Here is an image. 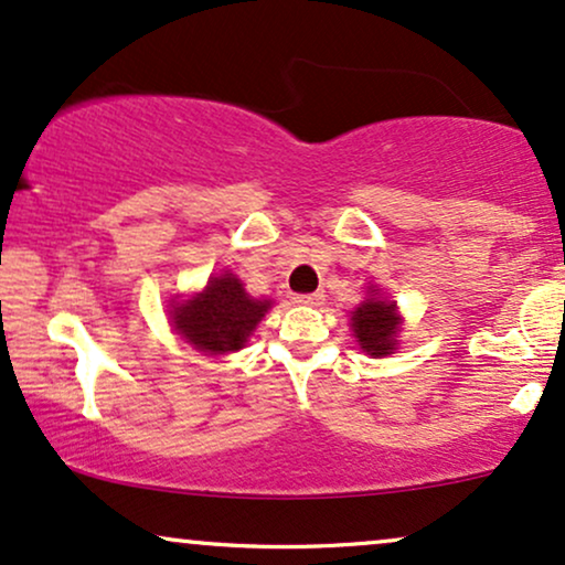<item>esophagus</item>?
<instances>
[{
  "label": "esophagus",
  "instance_id": "obj_1",
  "mask_svg": "<svg viewBox=\"0 0 565 565\" xmlns=\"http://www.w3.org/2000/svg\"><path fill=\"white\" fill-rule=\"evenodd\" d=\"M295 302H299V305H320V302H323V295H320V291H312V295H297Z\"/></svg>",
  "mask_w": 565,
  "mask_h": 565
}]
</instances>
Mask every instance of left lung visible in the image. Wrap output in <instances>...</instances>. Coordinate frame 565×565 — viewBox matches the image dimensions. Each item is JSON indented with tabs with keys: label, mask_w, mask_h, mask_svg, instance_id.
<instances>
[{
	"label": "left lung",
	"mask_w": 565,
	"mask_h": 565,
	"mask_svg": "<svg viewBox=\"0 0 565 565\" xmlns=\"http://www.w3.org/2000/svg\"><path fill=\"white\" fill-rule=\"evenodd\" d=\"M352 328L360 347L373 356H385L394 352L398 316L396 305L381 297H370L352 312Z\"/></svg>",
	"instance_id": "obj_1"
}]
</instances>
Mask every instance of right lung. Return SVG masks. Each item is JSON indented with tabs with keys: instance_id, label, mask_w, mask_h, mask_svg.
<instances>
[{
	"instance_id": "add662e5",
	"label": "right lung",
	"mask_w": 565,
	"mask_h": 565,
	"mask_svg": "<svg viewBox=\"0 0 565 565\" xmlns=\"http://www.w3.org/2000/svg\"><path fill=\"white\" fill-rule=\"evenodd\" d=\"M268 299H253L232 274L213 276L203 295L171 310L174 328L200 352L226 354L247 344V335L268 312Z\"/></svg>"
}]
</instances>
